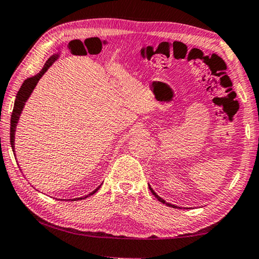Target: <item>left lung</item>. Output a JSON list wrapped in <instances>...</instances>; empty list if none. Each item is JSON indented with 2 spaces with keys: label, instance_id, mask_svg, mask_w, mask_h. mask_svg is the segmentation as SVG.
I'll use <instances>...</instances> for the list:
<instances>
[{
  "label": "left lung",
  "instance_id": "obj_1",
  "mask_svg": "<svg viewBox=\"0 0 259 259\" xmlns=\"http://www.w3.org/2000/svg\"><path fill=\"white\" fill-rule=\"evenodd\" d=\"M148 186H150V190H151V192H152V194H153V195H154V196H155V198H156L157 200H159V201H160V202H162V203H164V204H166V205H169V207H172V208H179V207H177V205H175V204H171V203H169V202H165V201H164L163 199H162V198H160V196H159V195H157V194H156V193H155L154 191H153V188L151 187V185H148Z\"/></svg>",
  "mask_w": 259,
  "mask_h": 259
}]
</instances>
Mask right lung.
<instances>
[{
    "mask_svg": "<svg viewBox=\"0 0 259 259\" xmlns=\"http://www.w3.org/2000/svg\"><path fill=\"white\" fill-rule=\"evenodd\" d=\"M58 58V55H54L51 56L49 59L47 60V63L45 64V66L40 71V73H37L36 75H34L32 77H28L26 78L24 81L23 84H21L20 89L18 91V94L16 96V100H15V106H14V111H12L11 114V122H10V144H11V147H12V151L15 152V133H16V128H17V123H18L19 121V117H20V114L23 112V108L25 106V103L27 102V99L29 98V96L32 95L34 88L36 87L37 82L40 81V78L43 76V74H45L48 68H49L52 64L55 63V61ZM102 186V185H100ZM100 186H98L96 188L95 191H93L91 193H89L88 195L84 196H81V198H76V199H71V201H78V200H84L87 199L88 196L95 194L96 192H97Z\"/></svg>",
    "mask_w": 259,
    "mask_h": 259,
    "instance_id": "add662e5",
    "label": "right lung"
}]
</instances>
